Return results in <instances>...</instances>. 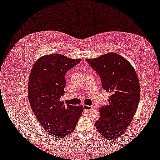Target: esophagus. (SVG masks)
I'll return each instance as SVG.
<instances>
[{
	"label": "esophagus",
	"instance_id": "obj_1",
	"mask_svg": "<svg viewBox=\"0 0 160 160\" xmlns=\"http://www.w3.org/2000/svg\"><path fill=\"white\" fill-rule=\"evenodd\" d=\"M83 108H84V110L85 112H88L89 110H91L93 109V107H92V106H88V105H83Z\"/></svg>",
	"mask_w": 160,
	"mask_h": 160
}]
</instances>
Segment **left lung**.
Listing matches in <instances>:
<instances>
[{
    "instance_id": "left-lung-1",
    "label": "left lung",
    "mask_w": 160,
    "mask_h": 160,
    "mask_svg": "<svg viewBox=\"0 0 160 160\" xmlns=\"http://www.w3.org/2000/svg\"><path fill=\"white\" fill-rule=\"evenodd\" d=\"M86 60L99 75L102 88L112 94L108 104L99 109L96 129L106 139L114 140L125 133L137 109L141 92L138 76L131 64L115 52Z\"/></svg>"
}]
</instances>
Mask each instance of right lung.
<instances>
[{"label": "right lung", "instance_id": "add662e5", "mask_svg": "<svg viewBox=\"0 0 160 160\" xmlns=\"http://www.w3.org/2000/svg\"><path fill=\"white\" fill-rule=\"evenodd\" d=\"M80 59L59 54L44 55L34 63L28 83V99L39 123L51 136L64 138L76 128L83 107L65 106L60 101L65 91L67 72Z\"/></svg>", "mask_w": 160, "mask_h": 160}]
</instances>
